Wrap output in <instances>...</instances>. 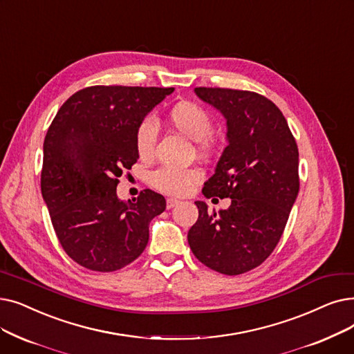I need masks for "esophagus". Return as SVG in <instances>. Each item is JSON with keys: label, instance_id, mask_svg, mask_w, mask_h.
Returning a JSON list of instances; mask_svg holds the SVG:
<instances>
[{"label": "esophagus", "instance_id": "obj_1", "mask_svg": "<svg viewBox=\"0 0 354 354\" xmlns=\"http://www.w3.org/2000/svg\"><path fill=\"white\" fill-rule=\"evenodd\" d=\"M179 204V201L178 199H175V198H167L166 199V208L167 209H172L174 207H176Z\"/></svg>", "mask_w": 354, "mask_h": 354}]
</instances>
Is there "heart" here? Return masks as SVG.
<instances>
[{
	"instance_id": "obj_1",
	"label": "heart",
	"mask_w": 354,
	"mask_h": 354,
	"mask_svg": "<svg viewBox=\"0 0 354 354\" xmlns=\"http://www.w3.org/2000/svg\"><path fill=\"white\" fill-rule=\"evenodd\" d=\"M167 122L178 133L188 137L189 140L198 142L199 147L209 150L212 147L211 131L212 118L198 104L182 101L175 104L167 113ZM158 140V130L155 122L150 118H145L137 126L134 143L139 156L142 159H150L155 153ZM203 172L196 167L178 169L171 166L159 167L151 174V185L156 189L169 195H185L198 182H201Z\"/></svg>"
}]
</instances>
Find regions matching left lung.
Segmentation results:
<instances>
[{
	"label": "left lung",
	"instance_id": "1",
	"mask_svg": "<svg viewBox=\"0 0 354 354\" xmlns=\"http://www.w3.org/2000/svg\"><path fill=\"white\" fill-rule=\"evenodd\" d=\"M227 120V147L204 183L207 198H232L209 212L196 201L198 220L188 243L199 262L224 274L262 265L279 243L299 191L298 146L270 100L252 91L195 88Z\"/></svg>",
	"mask_w": 354,
	"mask_h": 354
}]
</instances>
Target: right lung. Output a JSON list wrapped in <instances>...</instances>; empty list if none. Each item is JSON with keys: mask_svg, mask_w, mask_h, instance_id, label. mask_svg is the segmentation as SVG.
<instances>
[{"mask_svg": "<svg viewBox=\"0 0 354 354\" xmlns=\"http://www.w3.org/2000/svg\"><path fill=\"white\" fill-rule=\"evenodd\" d=\"M174 88H84L66 100L44 137L41 195L66 254L95 272H114L139 257L149 224L166 201L145 189L121 201L118 178L139 159L137 126Z\"/></svg>", "mask_w": 354, "mask_h": 354, "instance_id": "1", "label": "right lung"}]
</instances>
